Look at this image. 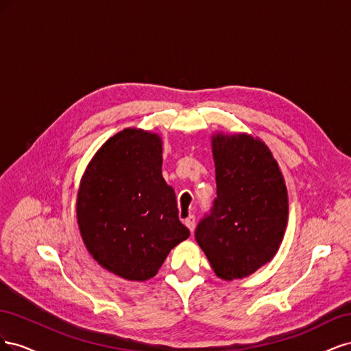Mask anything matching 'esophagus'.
<instances>
[{"mask_svg":"<svg viewBox=\"0 0 351 351\" xmlns=\"http://www.w3.org/2000/svg\"><path fill=\"white\" fill-rule=\"evenodd\" d=\"M184 224H186V227H187L190 231H193V230H195V224H196L195 215H189V217L184 219Z\"/></svg>","mask_w":351,"mask_h":351,"instance_id":"1","label":"esophagus"}]
</instances>
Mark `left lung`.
Returning <instances> with one entry per match:
<instances>
[{"label": "left lung", "mask_w": 351, "mask_h": 351, "mask_svg": "<svg viewBox=\"0 0 351 351\" xmlns=\"http://www.w3.org/2000/svg\"><path fill=\"white\" fill-rule=\"evenodd\" d=\"M217 197L199 221L196 241L218 277H247L277 253L289 215L278 164L263 142L247 134L212 141Z\"/></svg>", "instance_id": "1"}]
</instances>
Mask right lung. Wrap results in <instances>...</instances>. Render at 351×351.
Masks as SVG:
<instances>
[{"label":"right lung","mask_w":351,"mask_h":351,"mask_svg":"<svg viewBox=\"0 0 351 351\" xmlns=\"http://www.w3.org/2000/svg\"><path fill=\"white\" fill-rule=\"evenodd\" d=\"M161 154L156 134L125 129L102 145L80 183L83 241L99 265L125 280L152 278L169 250L190 236L162 177Z\"/></svg>","instance_id":"1"}]
</instances>
